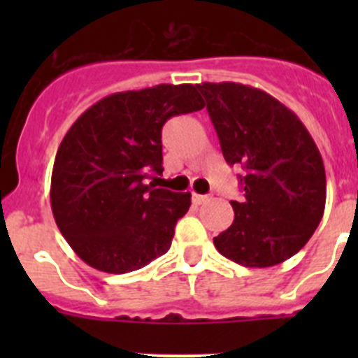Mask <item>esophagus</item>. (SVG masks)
Returning <instances> with one entry per match:
<instances>
[{
    "instance_id": "obj_1",
    "label": "esophagus",
    "mask_w": 358,
    "mask_h": 358,
    "mask_svg": "<svg viewBox=\"0 0 358 358\" xmlns=\"http://www.w3.org/2000/svg\"><path fill=\"white\" fill-rule=\"evenodd\" d=\"M208 199H209L208 196H201V194H192L194 204H202V202H206Z\"/></svg>"
}]
</instances>
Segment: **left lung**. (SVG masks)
Segmentation results:
<instances>
[{
  "mask_svg": "<svg viewBox=\"0 0 358 358\" xmlns=\"http://www.w3.org/2000/svg\"><path fill=\"white\" fill-rule=\"evenodd\" d=\"M197 88L223 157L246 171L239 176L244 199L230 202L234 223L213 243L239 265H279L308 243L322 220V156L298 115L263 90L241 83Z\"/></svg>",
  "mask_w": 358,
  "mask_h": 358,
  "instance_id": "left-lung-1",
  "label": "left lung"
}]
</instances>
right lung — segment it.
Returning a JSON list of instances; mask_svg holds the SVG:
<instances>
[{"mask_svg": "<svg viewBox=\"0 0 358 358\" xmlns=\"http://www.w3.org/2000/svg\"><path fill=\"white\" fill-rule=\"evenodd\" d=\"M194 85H157L106 96L64 136L50 201L69 246L93 268L126 273L168 252L190 192L147 183L162 175L161 131L173 115L201 110Z\"/></svg>", "mask_w": 358, "mask_h": 358, "instance_id": "obj_1", "label": "right lung"}]
</instances>
